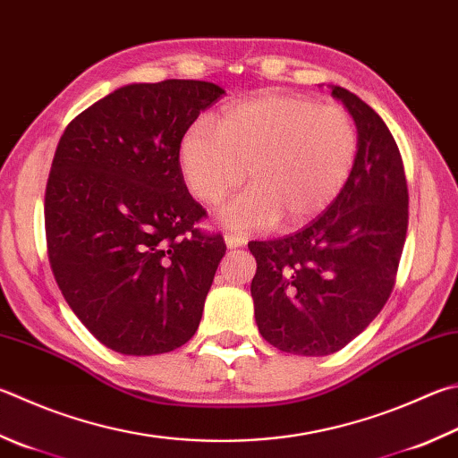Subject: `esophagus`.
Instances as JSON below:
<instances>
[{"label": "esophagus", "mask_w": 458, "mask_h": 458, "mask_svg": "<svg viewBox=\"0 0 458 458\" xmlns=\"http://www.w3.org/2000/svg\"><path fill=\"white\" fill-rule=\"evenodd\" d=\"M224 240H226L228 248H240V246L246 244V238L238 236V234H226V236H224Z\"/></svg>", "instance_id": "esophagus-1"}]
</instances>
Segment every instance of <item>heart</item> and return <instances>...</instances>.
Returning a JSON list of instances; mask_svg holds the SVG:
<instances>
[{"label":"heart","instance_id":"heart-1","mask_svg":"<svg viewBox=\"0 0 458 458\" xmlns=\"http://www.w3.org/2000/svg\"><path fill=\"white\" fill-rule=\"evenodd\" d=\"M360 136L343 106L306 96L266 94L224 110L216 126L198 122L180 144L186 186L204 206L250 188L220 214L234 232L266 230L282 220L301 226L343 192L359 157Z\"/></svg>","mask_w":458,"mask_h":458}]
</instances>
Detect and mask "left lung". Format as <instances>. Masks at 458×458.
<instances>
[{
  "mask_svg": "<svg viewBox=\"0 0 458 458\" xmlns=\"http://www.w3.org/2000/svg\"><path fill=\"white\" fill-rule=\"evenodd\" d=\"M332 96L360 136L346 186L309 226L248 244L258 330L278 351L302 356L340 351L377 318L409 228V186L393 134L352 91L332 86Z\"/></svg>",
  "mask_w": 458,
  "mask_h": 458,
  "instance_id": "1",
  "label": "left lung"
}]
</instances>
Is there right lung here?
I'll use <instances>...</instances> for the list:
<instances>
[{
  "label": "right lung",
  "mask_w": 458,
  "mask_h": 458,
  "mask_svg": "<svg viewBox=\"0 0 458 458\" xmlns=\"http://www.w3.org/2000/svg\"><path fill=\"white\" fill-rule=\"evenodd\" d=\"M210 81L130 84L76 115L46 186V242L73 314L115 352H170L194 336L222 234L196 224L180 144L222 98Z\"/></svg>",
  "instance_id": "1"
}]
</instances>
